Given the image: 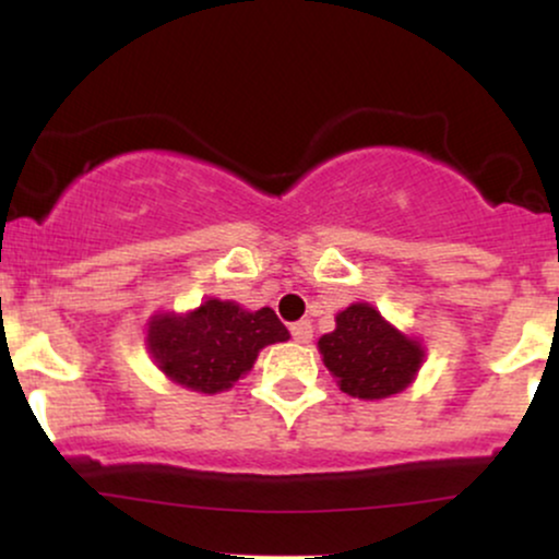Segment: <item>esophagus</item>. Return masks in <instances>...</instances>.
<instances>
[{"label":"esophagus","mask_w":559,"mask_h":559,"mask_svg":"<svg viewBox=\"0 0 559 559\" xmlns=\"http://www.w3.org/2000/svg\"><path fill=\"white\" fill-rule=\"evenodd\" d=\"M292 336L297 344H310L312 338V323L310 320H299V323L292 325Z\"/></svg>","instance_id":"esophagus-1"}]
</instances>
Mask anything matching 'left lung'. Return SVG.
Wrapping results in <instances>:
<instances>
[{
	"mask_svg": "<svg viewBox=\"0 0 559 559\" xmlns=\"http://www.w3.org/2000/svg\"><path fill=\"white\" fill-rule=\"evenodd\" d=\"M318 349L338 389L370 402L407 389L426 357L420 342L396 331L368 301L338 312L336 329L320 336Z\"/></svg>",
	"mask_w": 559,
	"mask_h": 559,
	"instance_id": "8db88e82",
	"label": "left lung"
}]
</instances>
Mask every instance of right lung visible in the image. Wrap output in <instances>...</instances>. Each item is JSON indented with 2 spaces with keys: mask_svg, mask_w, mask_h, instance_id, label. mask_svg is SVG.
I'll list each match as a JSON object with an SVG mask.
<instances>
[{
  "mask_svg": "<svg viewBox=\"0 0 559 559\" xmlns=\"http://www.w3.org/2000/svg\"><path fill=\"white\" fill-rule=\"evenodd\" d=\"M286 338V325L271 307L249 312L236 301L207 299L186 316L159 312L152 318L146 349L173 383L217 394L252 370L262 346Z\"/></svg>",
  "mask_w": 559,
  "mask_h": 559,
  "instance_id": "right-lung-1",
  "label": "right lung"
}]
</instances>
